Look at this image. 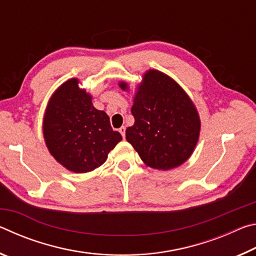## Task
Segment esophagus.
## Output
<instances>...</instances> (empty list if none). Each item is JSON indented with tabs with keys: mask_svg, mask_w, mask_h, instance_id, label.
Segmentation results:
<instances>
[{
	"mask_svg": "<svg viewBox=\"0 0 256 256\" xmlns=\"http://www.w3.org/2000/svg\"><path fill=\"white\" fill-rule=\"evenodd\" d=\"M125 130H126V128H125V126H122V128H118V132H120V134H122L123 138L125 136Z\"/></svg>",
	"mask_w": 256,
	"mask_h": 256,
	"instance_id": "esophagus-1",
	"label": "esophagus"
}]
</instances>
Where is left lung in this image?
Masks as SVG:
<instances>
[{"label":"left lung","instance_id":"8db88e82","mask_svg":"<svg viewBox=\"0 0 256 256\" xmlns=\"http://www.w3.org/2000/svg\"><path fill=\"white\" fill-rule=\"evenodd\" d=\"M120 86L128 89L126 82ZM131 112L134 124L125 136L146 166L168 170L190 157L200 136V118L188 94L170 76L146 71Z\"/></svg>","mask_w":256,"mask_h":256}]
</instances>
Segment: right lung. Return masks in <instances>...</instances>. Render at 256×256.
Masks as SVG:
<instances>
[{
	"instance_id": "1",
	"label": "right lung",
	"mask_w": 256,
	"mask_h": 256,
	"mask_svg": "<svg viewBox=\"0 0 256 256\" xmlns=\"http://www.w3.org/2000/svg\"><path fill=\"white\" fill-rule=\"evenodd\" d=\"M73 79L60 86L50 97L42 122L47 148L58 162L78 174L96 170L122 140L110 118L94 107L92 97Z\"/></svg>"
}]
</instances>
